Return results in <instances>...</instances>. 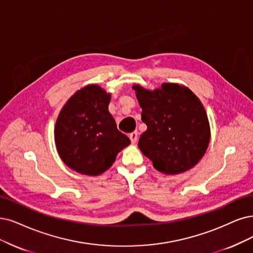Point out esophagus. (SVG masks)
Masks as SVG:
<instances>
[{"instance_id":"esophagus-1","label":"esophagus","mask_w":253,"mask_h":253,"mask_svg":"<svg viewBox=\"0 0 253 253\" xmlns=\"http://www.w3.org/2000/svg\"><path fill=\"white\" fill-rule=\"evenodd\" d=\"M129 138L132 144H135L137 141V131H133L129 134Z\"/></svg>"}]
</instances>
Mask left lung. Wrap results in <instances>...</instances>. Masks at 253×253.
Listing matches in <instances>:
<instances>
[{
  "instance_id": "obj_1",
  "label": "left lung",
  "mask_w": 253,
  "mask_h": 253,
  "mask_svg": "<svg viewBox=\"0 0 253 253\" xmlns=\"http://www.w3.org/2000/svg\"><path fill=\"white\" fill-rule=\"evenodd\" d=\"M147 130L138 148L157 171L175 175L197 165L209 147L207 112L191 89L164 83L153 91L133 86Z\"/></svg>"
}]
</instances>
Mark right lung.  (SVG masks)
Instances as JSON below:
<instances>
[{
	"label": "right lung",
	"instance_id": "obj_1",
	"mask_svg": "<svg viewBox=\"0 0 253 253\" xmlns=\"http://www.w3.org/2000/svg\"><path fill=\"white\" fill-rule=\"evenodd\" d=\"M109 93L91 84L74 93L60 111L55 143L61 160L74 171L100 175L130 144L109 114Z\"/></svg>",
	"mask_w": 253,
	"mask_h": 253
}]
</instances>
